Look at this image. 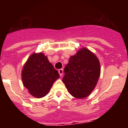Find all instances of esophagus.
<instances>
[{
  "mask_svg": "<svg viewBox=\"0 0 128 128\" xmlns=\"http://www.w3.org/2000/svg\"><path fill=\"white\" fill-rule=\"evenodd\" d=\"M58 72H59V75H60V76H62V75H63V70H62V69H59Z\"/></svg>",
  "mask_w": 128,
  "mask_h": 128,
  "instance_id": "obj_1",
  "label": "esophagus"
}]
</instances>
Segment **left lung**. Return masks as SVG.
<instances>
[{"instance_id": "left-lung-1", "label": "left lung", "mask_w": 128, "mask_h": 128, "mask_svg": "<svg viewBox=\"0 0 128 128\" xmlns=\"http://www.w3.org/2000/svg\"><path fill=\"white\" fill-rule=\"evenodd\" d=\"M62 82L72 96L77 98L87 97L95 88L100 76L98 59L92 51L82 48L64 68Z\"/></svg>"}]
</instances>
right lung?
Returning <instances> with one entry per match:
<instances>
[{"instance_id": "add662e5", "label": "right lung", "mask_w": 128, "mask_h": 128, "mask_svg": "<svg viewBox=\"0 0 128 128\" xmlns=\"http://www.w3.org/2000/svg\"><path fill=\"white\" fill-rule=\"evenodd\" d=\"M59 78L58 72L42 52L32 54L23 67V84L30 94L35 98L44 97L52 84Z\"/></svg>"}]
</instances>
